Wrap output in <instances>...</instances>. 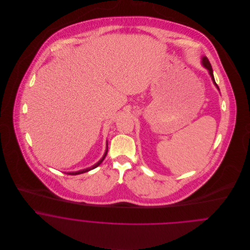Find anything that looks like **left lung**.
Wrapping results in <instances>:
<instances>
[{
    "mask_svg": "<svg viewBox=\"0 0 250 250\" xmlns=\"http://www.w3.org/2000/svg\"><path fill=\"white\" fill-rule=\"evenodd\" d=\"M202 64H203V66H204L206 69H208V71H209L211 77H212V80H213V82H214V85L218 88V86H217V84L215 83V81H214V73H213V69H212V65H211L209 60H208L206 57H203V58H202ZM218 90H219V88H218Z\"/></svg>",
    "mask_w": 250,
    "mask_h": 250,
    "instance_id": "obj_1",
    "label": "left lung"
}]
</instances>
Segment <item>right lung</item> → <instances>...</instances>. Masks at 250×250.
Listing matches in <instances>:
<instances>
[{"mask_svg":"<svg viewBox=\"0 0 250 250\" xmlns=\"http://www.w3.org/2000/svg\"><path fill=\"white\" fill-rule=\"evenodd\" d=\"M107 149H106V152H105V154H104V156H103V158L97 163V164H95L94 166H92L91 167H88V168H86V169H83V170H80V171H76V172H67V174H69V175H78V174H82V173H84V172H87V171H89V170H91V169H94L95 167H97L99 165H101V163L104 161V159L106 158V156H107Z\"/></svg>","mask_w":250,"mask_h":250,"instance_id":"obj_1","label":"right lung"}]
</instances>
